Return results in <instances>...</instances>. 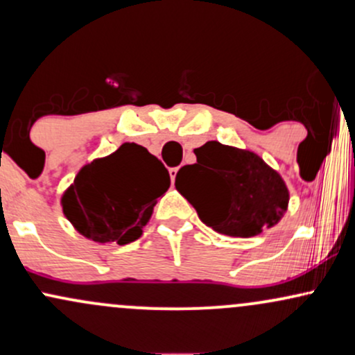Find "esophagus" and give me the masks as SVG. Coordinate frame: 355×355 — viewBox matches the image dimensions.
Returning <instances> with one entry per match:
<instances>
[{
	"label": "esophagus",
	"mask_w": 355,
	"mask_h": 355,
	"mask_svg": "<svg viewBox=\"0 0 355 355\" xmlns=\"http://www.w3.org/2000/svg\"><path fill=\"white\" fill-rule=\"evenodd\" d=\"M178 173V166H173V168H170V178H172V183L175 182V177H177Z\"/></svg>",
	"instance_id": "obj_1"
}]
</instances>
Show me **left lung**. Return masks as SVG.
Instances as JSON below:
<instances>
[{
  "instance_id": "1",
  "label": "left lung",
  "mask_w": 355,
  "mask_h": 355,
  "mask_svg": "<svg viewBox=\"0 0 355 355\" xmlns=\"http://www.w3.org/2000/svg\"><path fill=\"white\" fill-rule=\"evenodd\" d=\"M197 164L178 170L175 187L205 225L230 237H254L287 210L288 190L259 155L207 141Z\"/></svg>"
}]
</instances>
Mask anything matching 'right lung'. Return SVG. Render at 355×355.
<instances>
[{
  "label": "right lung",
  "instance_id": "add662e5",
  "mask_svg": "<svg viewBox=\"0 0 355 355\" xmlns=\"http://www.w3.org/2000/svg\"><path fill=\"white\" fill-rule=\"evenodd\" d=\"M168 187V170L155 155L123 144L80 170L61 198L63 214L93 242L126 245L140 237Z\"/></svg>",
  "mask_w": 355,
  "mask_h": 355
}]
</instances>
